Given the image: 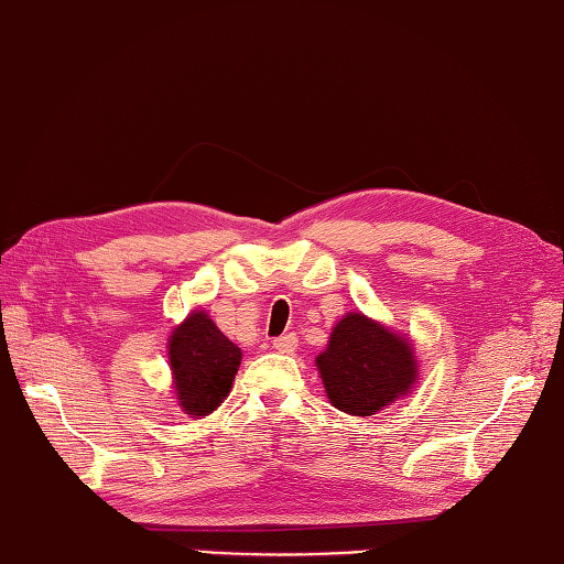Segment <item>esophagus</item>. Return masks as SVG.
Segmentation results:
<instances>
[{"instance_id": "34e87169", "label": "esophagus", "mask_w": 564, "mask_h": 564, "mask_svg": "<svg viewBox=\"0 0 564 564\" xmlns=\"http://www.w3.org/2000/svg\"><path fill=\"white\" fill-rule=\"evenodd\" d=\"M296 335H282V337H274V340H272V347L274 349H278V352H282V355H290V352H294V349H296Z\"/></svg>"}]
</instances>
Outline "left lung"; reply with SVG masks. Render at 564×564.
I'll return each mask as SVG.
<instances>
[{
	"label": "left lung",
	"mask_w": 564,
	"mask_h": 564,
	"mask_svg": "<svg viewBox=\"0 0 564 564\" xmlns=\"http://www.w3.org/2000/svg\"><path fill=\"white\" fill-rule=\"evenodd\" d=\"M316 369L333 408L357 417L377 415L420 381L410 337L361 311H349L335 323Z\"/></svg>",
	"instance_id": "left-lung-1"
}]
</instances>
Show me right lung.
I'll list each match as a JSON object with an SVG mask.
<instances>
[{"instance_id":"obj_1","label":"right lung","mask_w":564,"mask_h":564,"mask_svg":"<svg viewBox=\"0 0 564 564\" xmlns=\"http://www.w3.org/2000/svg\"><path fill=\"white\" fill-rule=\"evenodd\" d=\"M173 393L185 415L207 417L229 395L241 367V347L224 335L207 311L195 308L169 335Z\"/></svg>"}]
</instances>
